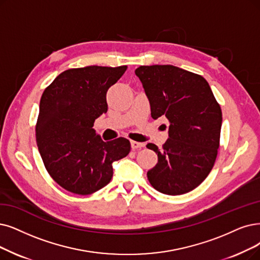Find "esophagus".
<instances>
[{
	"label": "esophagus",
	"instance_id": "obj_1",
	"mask_svg": "<svg viewBox=\"0 0 260 260\" xmlns=\"http://www.w3.org/2000/svg\"><path fill=\"white\" fill-rule=\"evenodd\" d=\"M145 146L144 143H139V142H136V141H131V148L133 150L136 149H139V148H142Z\"/></svg>",
	"mask_w": 260,
	"mask_h": 260
}]
</instances>
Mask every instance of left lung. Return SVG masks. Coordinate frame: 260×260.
<instances>
[{"label":"left lung","instance_id":"obj_1","mask_svg":"<svg viewBox=\"0 0 260 260\" xmlns=\"http://www.w3.org/2000/svg\"><path fill=\"white\" fill-rule=\"evenodd\" d=\"M136 75L149 100L151 117L170 121L163 148L146 146L158 153L147 178L164 194L189 192L205 180L216 159L222 127L219 103L202 76L179 67L141 66Z\"/></svg>","mask_w":260,"mask_h":260}]
</instances>
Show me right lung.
<instances>
[{
	"label": "right lung",
	"instance_id": "obj_1",
	"mask_svg": "<svg viewBox=\"0 0 260 260\" xmlns=\"http://www.w3.org/2000/svg\"><path fill=\"white\" fill-rule=\"evenodd\" d=\"M127 66H87L61 72L39 103L36 142L50 176L61 188L94 193L112 179L113 162L130 152L129 140L103 142L94 121L108 111L107 91Z\"/></svg>",
	"mask_w": 260,
	"mask_h": 260
}]
</instances>
